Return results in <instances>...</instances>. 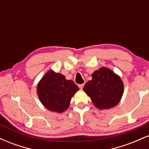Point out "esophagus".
Returning a JSON list of instances; mask_svg holds the SVG:
<instances>
[{
  "mask_svg": "<svg viewBox=\"0 0 149 149\" xmlns=\"http://www.w3.org/2000/svg\"><path fill=\"white\" fill-rule=\"evenodd\" d=\"M83 86H84V84H79L78 85V87H79V88L80 90H82V89L83 88Z\"/></svg>",
  "mask_w": 149,
  "mask_h": 149,
  "instance_id": "34e87169",
  "label": "esophagus"
}]
</instances>
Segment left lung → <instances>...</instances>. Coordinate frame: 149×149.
<instances>
[{
  "instance_id": "1",
  "label": "left lung",
  "mask_w": 149,
  "mask_h": 149,
  "mask_svg": "<svg viewBox=\"0 0 149 149\" xmlns=\"http://www.w3.org/2000/svg\"><path fill=\"white\" fill-rule=\"evenodd\" d=\"M83 90L97 108L110 109L119 103L123 94V83L111 70L102 67L92 74Z\"/></svg>"
}]
</instances>
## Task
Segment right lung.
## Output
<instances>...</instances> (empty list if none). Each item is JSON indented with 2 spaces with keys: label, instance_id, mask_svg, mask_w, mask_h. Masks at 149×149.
Listing matches in <instances>:
<instances>
[{
  "label": "right lung",
  "instance_id": "1",
  "mask_svg": "<svg viewBox=\"0 0 149 149\" xmlns=\"http://www.w3.org/2000/svg\"><path fill=\"white\" fill-rule=\"evenodd\" d=\"M79 90L72 80L60 73L49 71L38 85L37 92L41 103L52 111L61 113L69 107L71 97Z\"/></svg>",
  "mask_w": 149,
  "mask_h": 149
}]
</instances>
